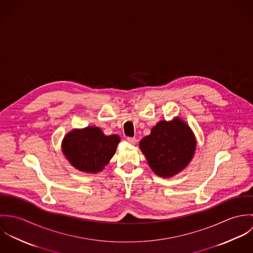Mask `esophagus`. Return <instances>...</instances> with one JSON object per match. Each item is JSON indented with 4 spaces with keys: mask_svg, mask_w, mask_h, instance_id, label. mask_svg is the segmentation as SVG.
I'll use <instances>...</instances> for the list:
<instances>
[{
    "mask_svg": "<svg viewBox=\"0 0 253 253\" xmlns=\"http://www.w3.org/2000/svg\"><path fill=\"white\" fill-rule=\"evenodd\" d=\"M126 141L130 145H135L137 143V139L135 137H127Z\"/></svg>",
    "mask_w": 253,
    "mask_h": 253,
    "instance_id": "esophagus-1",
    "label": "esophagus"
}]
</instances>
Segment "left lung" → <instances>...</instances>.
<instances>
[{"label": "left lung", "mask_w": 253, "mask_h": 253, "mask_svg": "<svg viewBox=\"0 0 253 253\" xmlns=\"http://www.w3.org/2000/svg\"><path fill=\"white\" fill-rule=\"evenodd\" d=\"M139 146L152 170L161 177H170L192 160L196 139L188 125L177 118L158 123Z\"/></svg>", "instance_id": "obj_1"}]
</instances>
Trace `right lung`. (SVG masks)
<instances>
[{
    "mask_svg": "<svg viewBox=\"0 0 253 253\" xmlns=\"http://www.w3.org/2000/svg\"><path fill=\"white\" fill-rule=\"evenodd\" d=\"M120 137L106 136L96 126L74 129L63 139L62 151L73 167L81 171L98 172L114 156Z\"/></svg>",
    "mask_w": 253,
    "mask_h": 253,
    "instance_id": "obj_1",
    "label": "right lung"
}]
</instances>
